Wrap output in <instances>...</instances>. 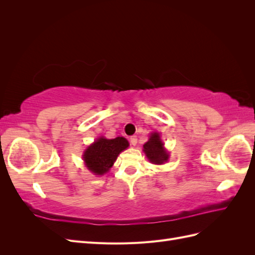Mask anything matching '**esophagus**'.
Returning <instances> with one entry per match:
<instances>
[{"instance_id":"1","label":"esophagus","mask_w":255,"mask_h":255,"mask_svg":"<svg viewBox=\"0 0 255 255\" xmlns=\"http://www.w3.org/2000/svg\"><path fill=\"white\" fill-rule=\"evenodd\" d=\"M129 142H130V144L132 145H136V143H137V136H130V138H129Z\"/></svg>"}]
</instances>
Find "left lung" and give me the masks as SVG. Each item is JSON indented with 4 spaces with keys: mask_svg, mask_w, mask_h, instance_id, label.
I'll return each instance as SVG.
<instances>
[{
    "mask_svg": "<svg viewBox=\"0 0 255 255\" xmlns=\"http://www.w3.org/2000/svg\"><path fill=\"white\" fill-rule=\"evenodd\" d=\"M143 151L146 157L153 164L161 165L168 160L169 155L164 148V143L160 140L158 133H153L150 139L143 144Z\"/></svg>",
    "mask_w": 255,
    "mask_h": 255,
    "instance_id": "8db88e82",
    "label": "left lung"
}]
</instances>
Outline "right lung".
Here are the masks:
<instances>
[{"instance_id": "obj_1", "label": "right lung", "mask_w": 255, "mask_h": 255, "mask_svg": "<svg viewBox=\"0 0 255 255\" xmlns=\"http://www.w3.org/2000/svg\"><path fill=\"white\" fill-rule=\"evenodd\" d=\"M128 146V141L123 137H116L114 139L99 138L84 153V161L87 168L95 174L106 173L117 159L119 153Z\"/></svg>"}]
</instances>
